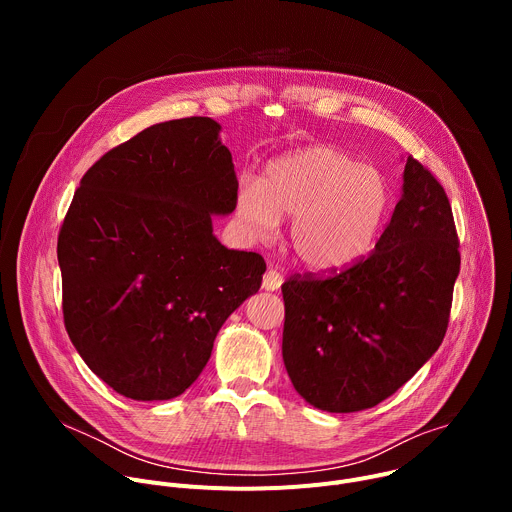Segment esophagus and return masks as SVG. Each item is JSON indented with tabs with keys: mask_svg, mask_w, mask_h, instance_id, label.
<instances>
[{
	"mask_svg": "<svg viewBox=\"0 0 512 512\" xmlns=\"http://www.w3.org/2000/svg\"><path fill=\"white\" fill-rule=\"evenodd\" d=\"M281 283H283V275L277 269L269 267L267 273L263 275V289L265 291H277L281 287Z\"/></svg>",
	"mask_w": 512,
	"mask_h": 512,
	"instance_id": "esophagus-1",
	"label": "esophagus"
}]
</instances>
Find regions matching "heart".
<instances>
[{
	"instance_id": "heart-1",
	"label": "heart",
	"mask_w": 512,
	"mask_h": 512,
	"mask_svg": "<svg viewBox=\"0 0 512 512\" xmlns=\"http://www.w3.org/2000/svg\"><path fill=\"white\" fill-rule=\"evenodd\" d=\"M393 206L385 174L332 145H310L271 160L237 192V214L269 233L291 218L289 243L312 271H340L377 243Z\"/></svg>"
}]
</instances>
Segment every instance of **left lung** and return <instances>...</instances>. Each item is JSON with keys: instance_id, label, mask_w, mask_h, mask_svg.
I'll return each instance as SVG.
<instances>
[{"instance_id": "8db88e82", "label": "left lung", "mask_w": 512, "mask_h": 512, "mask_svg": "<svg viewBox=\"0 0 512 512\" xmlns=\"http://www.w3.org/2000/svg\"><path fill=\"white\" fill-rule=\"evenodd\" d=\"M458 235L444 188L407 158L401 200L375 251L328 277L283 285V364L306 403L328 413L375 407L440 348Z\"/></svg>"}]
</instances>
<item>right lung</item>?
I'll use <instances>...</instances> for the list:
<instances>
[{
    "instance_id": "obj_1",
    "label": "right lung",
    "mask_w": 512,
    "mask_h": 512,
    "mask_svg": "<svg viewBox=\"0 0 512 512\" xmlns=\"http://www.w3.org/2000/svg\"><path fill=\"white\" fill-rule=\"evenodd\" d=\"M221 123L143 129L83 176L58 235L64 326L87 367L135 401H168L202 373L265 261L212 233L237 206Z\"/></svg>"
}]
</instances>
